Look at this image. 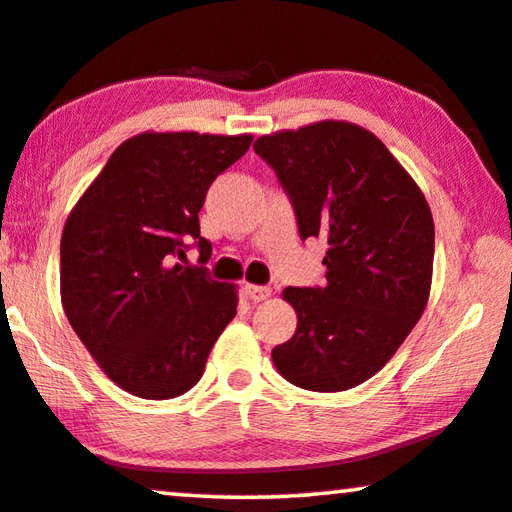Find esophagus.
I'll return each mask as SVG.
<instances>
[{
	"instance_id": "1",
	"label": "esophagus",
	"mask_w": 512,
	"mask_h": 512,
	"mask_svg": "<svg viewBox=\"0 0 512 512\" xmlns=\"http://www.w3.org/2000/svg\"><path fill=\"white\" fill-rule=\"evenodd\" d=\"M243 291H246V296L250 300H255V303H262V300L271 296L269 287H259V285H246V287H243Z\"/></svg>"
}]
</instances>
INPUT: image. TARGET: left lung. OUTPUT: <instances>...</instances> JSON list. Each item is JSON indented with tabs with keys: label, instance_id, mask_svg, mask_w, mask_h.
<instances>
[{
	"label": "left lung",
	"instance_id": "left-lung-1",
	"mask_svg": "<svg viewBox=\"0 0 512 512\" xmlns=\"http://www.w3.org/2000/svg\"><path fill=\"white\" fill-rule=\"evenodd\" d=\"M294 207L300 239L328 241L323 287H287L298 328L273 348L291 385L344 392L380 371L424 314L435 227L383 141L337 120L255 141Z\"/></svg>",
	"mask_w": 512,
	"mask_h": 512
}]
</instances>
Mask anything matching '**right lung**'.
Segmentation results:
<instances>
[{
	"instance_id": "obj_1",
	"label": "right lung",
	"mask_w": 512,
	"mask_h": 512,
	"mask_svg": "<svg viewBox=\"0 0 512 512\" xmlns=\"http://www.w3.org/2000/svg\"><path fill=\"white\" fill-rule=\"evenodd\" d=\"M253 136L145 132L125 141L68 216L61 300L104 373L141 399H175L198 383L237 314V291L186 250L212 257L198 214Z\"/></svg>"
}]
</instances>
